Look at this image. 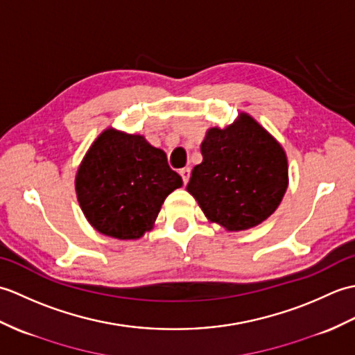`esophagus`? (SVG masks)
<instances>
[{"instance_id": "esophagus-1", "label": "esophagus", "mask_w": 355, "mask_h": 355, "mask_svg": "<svg viewBox=\"0 0 355 355\" xmlns=\"http://www.w3.org/2000/svg\"><path fill=\"white\" fill-rule=\"evenodd\" d=\"M180 175H182V178H183V183L187 184V182H189V177H191V169L189 168L180 169Z\"/></svg>"}]
</instances>
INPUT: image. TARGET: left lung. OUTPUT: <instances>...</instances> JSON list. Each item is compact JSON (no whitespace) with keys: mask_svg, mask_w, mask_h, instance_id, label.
<instances>
[{"mask_svg":"<svg viewBox=\"0 0 355 355\" xmlns=\"http://www.w3.org/2000/svg\"><path fill=\"white\" fill-rule=\"evenodd\" d=\"M201 154L186 189L210 223L230 232L247 230L281 205L288 186L285 150L247 112L223 130L210 128Z\"/></svg>","mask_w":355,"mask_h":355,"instance_id":"8db88e82","label":"left lung"}]
</instances>
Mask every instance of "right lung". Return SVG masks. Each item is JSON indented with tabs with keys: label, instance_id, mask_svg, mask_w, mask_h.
Returning a JSON list of instances; mask_svg holds the SVG:
<instances>
[{
	"label": "right lung",
	"instance_id": "add662e5",
	"mask_svg": "<svg viewBox=\"0 0 355 355\" xmlns=\"http://www.w3.org/2000/svg\"><path fill=\"white\" fill-rule=\"evenodd\" d=\"M74 184L82 212L97 232L139 239L183 180L169 168L164 150L143 135L108 128L89 146Z\"/></svg>",
	"mask_w": 355,
	"mask_h": 355
}]
</instances>
